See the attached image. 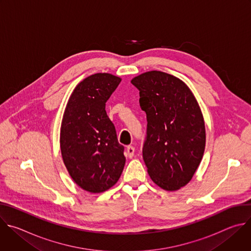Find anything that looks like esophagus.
<instances>
[{
	"label": "esophagus",
	"instance_id": "34e87169",
	"mask_svg": "<svg viewBox=\"0 0 251 251\" xmlns=\"http://www.w3.org/2000/svg\"><path fill=\"white\" fill-rule=\"evenodd\" d=\"M134 153H135V148L133 146H127L126 148V154L129 158H133L134 156Z\"/></svg>",
	"mask_w": 251,
	"mask_h": 251
}]
</instances>
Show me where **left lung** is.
Instances as JSON below:
<instances>
[{
    "mask_svg": "<svg viewBox=\"0 0 251 251\" xmlns=\"http://www.w3.org/2000/svg\"><path fill=\"white\" fill-rule=\"evenodd\" d=\"M131 83L147 116L143 159L148 174L162 189L176 191L192 180L204 152L200 106L181 79L162 71L142 74Z\"/></svg>",
    "mask_w": 251,
    "mask_h": 251,
    "instance_id": "1",
    "label": "left lung"
}]
</instances>
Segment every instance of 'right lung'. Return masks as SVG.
Segmentation results:
<instances>
[{
  "label": "right lung",
  "mask_w": 251,
  "mask_h": 251,
  "mask_svg": "<svg viewBox=\"0 0 251 251\" xmlns=\"http://www.w3.org/2000/svg\"><path fill=\"white\" fill-rule=\"evenodd\" d=\"M121 78L95 74L83 79L71 94L60 130V149L73 180L89 193L114 186L122 174L125 157L114 124L105 105Z\"/></svg>",
  "instance_id": "obj_1"
}]
</instances>
